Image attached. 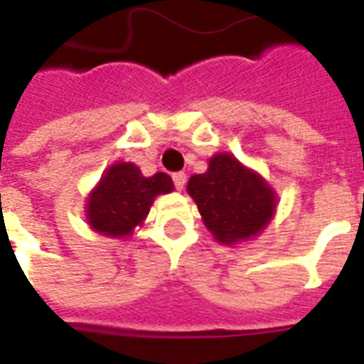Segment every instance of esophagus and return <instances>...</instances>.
Here are the masks:
<instances>
[{
	"label": "esophagus",
	"instance_id": "34e87169",
	"mask_svg": "<svg viewBox=\"0 0 364 364\" xmlns=\"http://www.w3.org/2000/svg\"><path fill=\"white\" fill-rule=\"evenodd\" d=\"M171 177H173L175 189L181 191L183 187H185V181H187V175H185V171H177V173H173Z\"/></svg>",
	"mask_w": 364,
	"mask_h": 364
}]
</instances>
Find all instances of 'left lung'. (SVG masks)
I'll list each match as a JSON object with an SVG mask.
<instances>
[{"instance_id":"obj_1","label":"left lung","mask_w":364,"mask_h":364,"mask_svg":"<svg viewBox=\"0 0 364 364\" xmlns=\"http://www.w3.org/2000/svg\"><path fill=\"white\" fill-rule=\"evenodd\" d=\"M187 193L214 240L226 245L259 236L277 208L269 183L226 151L210 158L205 173L191 177Z\"/></svg>"}]
</instances>
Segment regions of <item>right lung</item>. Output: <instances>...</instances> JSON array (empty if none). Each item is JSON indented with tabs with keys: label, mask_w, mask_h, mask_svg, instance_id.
Returning a JSON list of instances; mask_svg holds the SVG:
<instances>
[{
	"label": "right lung",
	"mask_w": 364,
	"mask_h": 364,
	"mask_svg": "<svg viewBox=\"0 0 364 364\" xmlns=\"http://www.w3.org/2000/svg\"><path fill=\"white\" fill-rule=\"evenodd\" d=\"M171 191L173 181L167 173L144 177L134 164L119 161L105 171L90 193L87 222L97 234L128 237L148 216L154 198Z\"/></svg>",
	"instance_id": "obj_1"
}]
</instances>
